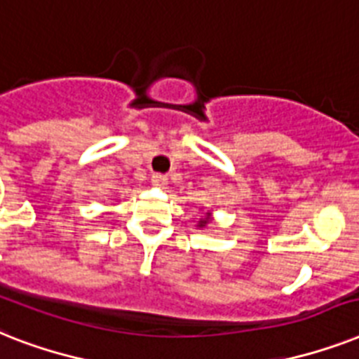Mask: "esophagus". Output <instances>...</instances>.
<instances>
[{
    "label": "esophagus",
    "mask_w": 359,
    "mask_h": 359,
    "mask_svg": "<svg viewBox=\"0 0 359 359\" xmlns=\"http://www.w3.org/2000/svg\"><path fill=\"white\" fill-rule=\"evenodd\" d=\"M151 182H153L154 186H165L168 184V177L162 173H154L153 177H151Z\"/></svg>",
    "instance_id": "esophagus-1"
}]
</instances>
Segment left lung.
Returning a JSON list of instances; mask_svg holds the SVG:
<instances>
[{"label":"left lung","instance_id":"obj_1","mask_svg":"<svg viewBox=\"0 0 359 359\" xmlns=\"http://www.w3.org/2000/svg\"><path fill=\"white\" fill-rule=\"evenodd\" d=\"M206 215H210V212ZM208 225V217H205V219H201L199 223H197V226H201V229H203V226H206Z\"/></svg>","mask_w":359,"mask_h":359}]
</instances>
